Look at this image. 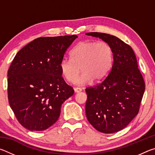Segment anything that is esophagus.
Instances as JSON below:
<instances>
[{
  "mask_svg": "<svg viewBox=\"0 0 155 155\" xmlns=\"http://www.w3.org/2000/svg\"><path fill=\"white\" fill-rule=\"evenodd\" d=\"M74 91H75L76 93H79V92H81V90H81V89L79 88V87H75V88L74 89Z\"/></svg>",
  "mask_w": 155,
  "mask_h": 155,
  "instance_id": "obj_1",
  "label": "esophagus"
}]
</instances>
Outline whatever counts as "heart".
<instances>
[{
	"label": "heart",
	"mask_w": 155,
	"mask_h": 155,
	"mask_svg": "<svg viewBox=\"0 0 155 155\" xmlns=\"http://www.w3.org/2000/svg\"><path fill=\"white\" fill-rule=\"evenodd\" d=\"M114 52L104 41L85 40L78 43L70 52V59H63L59 64L61 75L69 83H74L81 68L82 74L78 85H87L103 81L111 69Z\"/></svg>",
	"instance_id": "1"
}]
</instances>
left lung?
Instances as JSON below:
<instances>
[{
  "mask_svg": "<svg viewBox=\"0 0 155 155\" xmlns=\"http://www.w3.org/2000/svg\"><path fill=\"white\" fill-rule=\"evenodd\" d=\"M86 35L102 39L111 46L114 52L107 77L98 85L86 88V116L100 132L116 133L137 115L145 83L134 51L128 44L107 33L92 32Z\"/></svg>",
  "mask_w": 155,
  "mask_h": 155,
  "instance_id": "8db88e82",
  "label": "left lung"
}]
</instances>
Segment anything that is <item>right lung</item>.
<instances>
[{
  "mask_svg": "<svg viewBox=\"0 0 155 155\" xmlns=\"http://www.w3.org/2000/svg\"><path fill=\"white\" fill-rule=\"evenodd\" d=\"M77 35L43 37L15 56L7 72L9 105L20 124L41 131L58 120L64 102L74 90L61 77L59 64Z\"/></svg>",
  "mask_w": 155,
  "mask_h": 155,
  "instance_id": "right-lung-1",
  "label": "right lung"
}]
</instances>
